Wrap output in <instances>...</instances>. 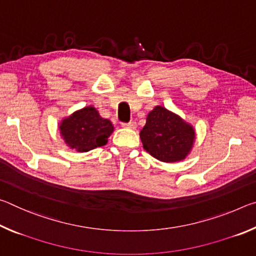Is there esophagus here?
<instances>
[{"instance_id": "1", "label": "esophagus", "mask_w": 256, "mask_h": 256, "mask_svg": "<svg viewBox=\"0 0 256 256\" xmlns=\"http://www.w3.org/2000/svg\"><path fill=\"white\" fill-rule=\"evenodd\" d=\"M123 128H132V130H136V122H130V123H125L122 124Z\"/></svg>"}]
</instances>
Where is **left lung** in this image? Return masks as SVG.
<instances>
[{"mask_svg":"<svg viewBox=\"0 0 256 256\" xmlns=\"http://www.w3.org/2000/svg\"><path fill=\"white\" fill-rule=\"evenodd\" d=\"M196 136L192 124L159 105L149 112L140 131L144 150L162 162L184 160L193 149Z\"/></svg>","mask_w":256,"mask_h":256,"instance_id":"obj_1","label":"left lung"}]
</instances>
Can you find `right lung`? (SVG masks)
<instances>
[{
  "label": "right lung",
  "instance_id": "add662e5",
  "mask_svg": "<svg viewBox=\"0 0 256 256\" xmlns=\"http://www.w3.org/2000/svg\"><path fill=\"white\" fill-rule=\"evenodd\" d=\"M58 130L68 148L78 152H88L107 144L114 126L110 120L102 118L96 108L90 105L64 118L58 124Z\"/></svg>",
  "mask_w": 256,
  "mask_h": 256
}]
</instances>
